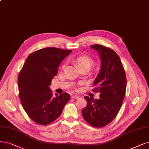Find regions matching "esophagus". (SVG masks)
<instances>
[{"label": "esophagus", "instance_id": "esophagus-1", "mask_svg": "<svg viewBox=\"0 0 149 149\" xmlns=\"http://www.w3.org/2000/svg\"><path fill=\"white\" fill-rule=\"evenodd\" d=\"M72 98L78 99V98H79V96H77V95H73V96H72Z\"/></svg>", "mask_w": 149, "mask_h": 149}]
</instances>
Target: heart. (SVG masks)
<instances>
[{"label":"heart","instance_id":"b5f03b06","mask_svg":"<svg viewBox=\"0 0 149 149\" xmlns=\"http://www.w3.org/2000/svg\"><path fill=\"white\" fill-rule=\"evenodd\" d=\"M73 62L76 64L81 70L87 69L90 70L94 65V60L91 57L87 55L79 56L73 58ZM65 65H63L62 68H63Z\"/></svg>","mask_w":149,"mask_h":149}]
</instances>
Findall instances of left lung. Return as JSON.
I'll return each mask as SVG.
<instances>
[{"label":"left lung","instance_id":"8db88e82","mask_svg":"<svg viewBox=\"0 0 149 149\" xmlns=\"http://www.w3.org/2000/svg\"><path fill=\"white\" fill-rule=\"evenodd\" d=\"M91 47L98 52L102 62L93 89L94 92H100V99L85 96L87 106L82 115L91 126L102 128L111 123L119 112L126 93L127 78L120 58L114 50L101 45Z\"/></svg>","mask_w":149,"mask_h":149}]
</instances>
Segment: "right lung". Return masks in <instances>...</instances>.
Returning a JSON list of instances; mask_svg holds the SVG:
<instances>
[{"label":"right lung","instance_id":"right-lung-1","mask_svg":"<svg viewBox=\"0 0 149 149\" xmlns=\"http://www.w3.org/2000/svg\"><path fill=\"white\" fill-rule=\"evenodd\" d=\"M71 50L50 47L30 54L18 76L19 98L24 109L31 119L46 125L61 116L70 95L63 93L52 97L49 88L57 74L59 65Z\"/></svg>","mask_w":149,"mask_h":149}]
</instances>
